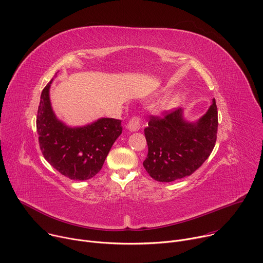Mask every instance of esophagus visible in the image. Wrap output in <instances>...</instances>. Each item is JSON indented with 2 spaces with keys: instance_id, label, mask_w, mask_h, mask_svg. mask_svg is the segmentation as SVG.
I'll list each match as a JSON object with an SVG mask.
<instances>
[{
  "instance_id": "esophagus-1",
  "label": "esophagus",
  "mask_w": 263,
  "mask_h": 263,
  "mask_svg": "<svg viewBox=\"0 0 263 263\" xmlns=\"http://www.w3.org/2000/svg\"><path fill=\"white\" fill-rule=\"evenodd\" d=\"M143 124V121L140 117L138 116H134L131 118V120L128 122V125H127V128L130 130V131H138L141 126Z\"/></svg>"
}]
</instances>
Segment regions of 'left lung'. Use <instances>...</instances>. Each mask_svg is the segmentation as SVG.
I'll return each mask as SVG.
<instances>
[{"label": "left lung", "instance_id": "1", "mask_svg": "<svg viewBox=\"0 0 263 263\" xmlns=\"http://www.w3.org/2000/svg\"><path fill=\"white\" fill-rule=\"evenodd\" d=\"M215 100L196 124L183 120L181 108L151 116L144 129L147 155L143 167L154 180L172 182L194 174L210 156L216 141Z\"/></svg>", "mask_w": 263, "mask_h": 263}]
</instances>
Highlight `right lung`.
<instances>
[{
  "mask_svg": "<svg viewBox=\"0 0 263 263\" xmlns=\"http://www.w3.org/2000/svg\"><path fill=\"white\" fill-rule=\"evenodd\" d=\"M51 83L42 92L36 119L42 153L61 175L71 180H88L101 171L112 144L122 134V121L101 119L82 128L66 127L52 110Z\"/></svg>",
  "mask_w": 263,
  "mask_h": 263,
  "instance_id": "1",
  "label": "right lung"
}]
</instances>
